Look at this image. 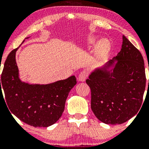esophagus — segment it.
I'll use <instances>...</instances> for the list:
<instances>
[{"label":"esophagus","mask_w":149,"mask_h":149,"mask_svg":"<svg viewBox=\"0 0 149 149\" xmlns=\"http://www.w3.org/2000/svg\"><path fill=\"white\" fill-rule=\"evenodd\" d=\"M87 77H88V72L85 71H81L79 74V76H78V80L81 82L85 81V80H86Z\"/></svg>","instance_id":"obj_1"}]
</instances>
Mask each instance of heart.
I'll return each mask as SVG.
<instances>
[{"mask_svg": "<svg viewBox=\"0 0 149 149\" xmlns=\"http://www.w3.org/2000/svg\"><path fill=\"white\" fill-rule=\"evenodd\" d=\"M110 49V43L107 39H103L99 42L96 49L97 59H103Z\"/></svg>", "mask_w": 149, "mask_h": 149, "instance_id": "b5f03b06", "label": "heart"}]
</instances>
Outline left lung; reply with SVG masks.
Listing matches in <instances>:
<instances>
[{"label":"left lung","instance_id":"obj_1","mask_svg":"<svg viewBox=\"0 0 149 149\" xmlns=\"http://www.w3.org/2000/svg\"><path fill=\"white\" fill-rule=\"evenodd\" d=\"M111 66L114 68L109 70ZM86 83L97 118L106 124L124 123L137 113L142 104L146 74L141 52L123 36L118 55L92 71Z\"/></svg>","mask_w":149,"mask_h":149}]
</instances>
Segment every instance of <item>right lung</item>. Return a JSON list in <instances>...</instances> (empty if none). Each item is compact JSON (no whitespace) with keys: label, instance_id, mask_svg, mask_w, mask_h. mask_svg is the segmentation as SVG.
Returning <instances> with one entry per match:
<instances>
[{"label":"right lung","instance_id":"obj_1","mask_svg":"<svg viewBox=\"0 0 149 149\" xmlns=\"http://www.w3.org/2000/svg\"><path fill=\"white\" fill-rule=\"evenodd\" d=\"M17 49H13L8 54L4 64L0 79V95H3V89L8 109L22 122L35 127H49L62 115L70 90L76 84V77L72 76L47 85L22 82L15 59Z\"/></svg>","mask_w":149,"mask_h":149}]
</instances>
